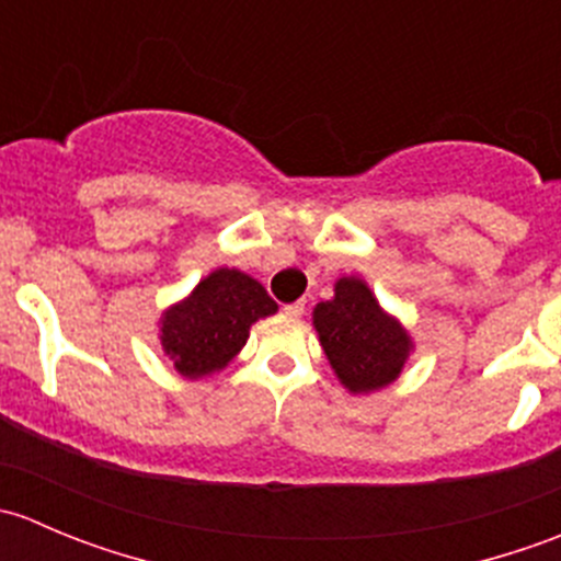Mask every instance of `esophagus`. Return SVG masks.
Here are the masks:
<instances>
[{"label": "esophagus", "mask_w": 561, "mask_h": 561, "mask_svg": "<svg viewBox=\"0 0 561 561\" xmlns=\"http://www.w3.org/2000/svg\"><path fill=\"white\" fill-rule=\"evenodd\" d=\"M304 309H307V301H293V304H285V307H282V312H285L287 317H301Z\"/></svg>", "instance_id": "esophagus-1"}]
</instances>
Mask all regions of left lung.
Returning a JSON list of instances; mask_svg holds the SVG:
<instances>
[{
	"label": "left lung",
	"mask_w": 561,
	"mask_h": 561,
	"mask_svg": "<svg viewBox=\"0 0 561 561\" xmlns=\"http://www.w3.org/2000/svg\"><path fill=\"white\" fill-rule=\"evenodd\" d=\"M320 344L350 393H371L401 375L412 342L386 314L364 279L342 276L331 301L314 307Z\"/></svg>",
	"instance_id": "left-lung-1"
}]
</instances>
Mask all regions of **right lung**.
I'll return each instance as SVG.
<instances>
[{"label": "right lung", "mask_w": 561, "mask_h": 561, "mask_svg": "<svg viewBox=\"0 0 561 561\" xmlns=\"http://www.w3.org/2000/svg\"><path fill=\"white\" fill-rule=\"evenodd\" d=\"M276 312V301L239 268H217L190 298L162 314L160 342L190 380L225 369L249 339V325Z\"/></svg>", "instance_id": "right-lung-1"}]
</instances>
